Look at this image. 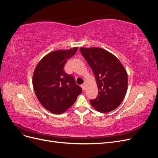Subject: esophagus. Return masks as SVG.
Wrapping results in <instances>:
<instances>
[{
	"label": "esophagus",
	"instance_id": "34e87169",
	"mask_svg": "<svg viewBox=\"0 0 158 158\" xmlns=\"http://www.w3.org/2000/svg\"><path fill=\"white\" fill-rule=\"evenodd\" d=\"M81 88H82V90H85V83H84L83 84H82L81 85Z\"/></svg>",
	"mask_w": 158,
	"mask_h": 158
}]
</instances>
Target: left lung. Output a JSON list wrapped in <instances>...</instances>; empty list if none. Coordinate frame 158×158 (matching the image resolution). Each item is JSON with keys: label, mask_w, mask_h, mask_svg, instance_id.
Wrapping results in <instances>:
<instances>
[{"label": "left lung", "mask_w": 158, "mask_h": 158, "mask_svg": "<svg viewBox=\"0 0 158 158\" xmlns=\"http://www.w3.org/2000/svg\"><path fill=\"white\" fill-rule=\"evenodd\" d=\"M80 52L92 69L98 88V95L90 99L92 106L100 113L115 109L127 92V73L117 57L99 47H80Z\"/></svg>", "instance_id": "left-lung-1"}]
</instances>
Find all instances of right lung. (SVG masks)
<instances>
[{"label": "right lung", "instance_id": "right-lung-1", "mask_svg": "<svg viewBox=\"0 0 158 158\" xmlns=\"http://www.w3.org/2000/svg\"><path fill=\"white\" fill-rule=\"evenodd\" d=\"M78 47L58 50L45 55L37 64L33 75L36 96L47 110L61 114L69 109L82 92L74 76L66 74L64 64L74 55Z\"/></svg>", "mask_w": 158, "mask_h": 158}]
</instances>
